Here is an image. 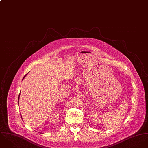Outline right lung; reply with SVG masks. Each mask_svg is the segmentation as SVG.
Instances as JSON below:
<instances>
[{"label":"right lung","instance_id":"add662e5","mask_svg":"<svg viewBox=\"0 0 148 148\" xmlns=\"http://www.w3.org/2000/svg\"><path fill=\"white\" fill-rule=\"evenodd\" d=\"M27 74H28V73H27ZM27 74H26V75L24 76V77H23V79L25 78V77L27 75ZM19 97H20V94H19V97H18V104H19Z\"/></svg>","mask_w":148,"mask_h":148}]
</instances>
